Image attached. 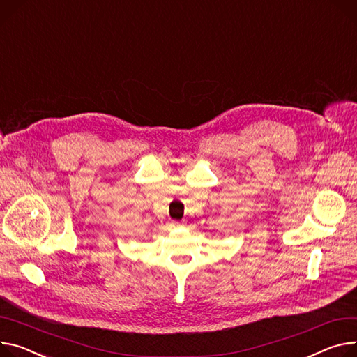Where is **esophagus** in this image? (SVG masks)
Segmentation results:
<instances>
[{"instance_id":"obj_1","label":"esophagus","mask_w":357,"mask_h":357,"mask_svg":"<svg viewBox=\"0 0 357 357\" xmlns=\"http://www.w3.org/2000/svg\"><path fill=\"white\" fill-rule=\"evenodd\" d=\"M172 226H173V227H176V226H178V223H176V222H174Z\"/></svg>"}]
</instances>
